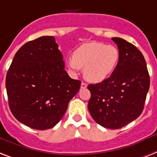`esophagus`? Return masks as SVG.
Returning <instances> with one entry per match:
<instances>
[{
    "label": "esophagus",
    "mask_w": 157,
    "mask_h": 157,
    "mask_svg": "<svg viewBox=\"0 0 157 157\" xmlns=\"http://www.w3.org/2000/svg\"><path fill=\"white\" fill-rule=\"evenodd\" d=\"M87 87V83H85V82H83L81 83V88H86Z\"/></svg>",
    "instance_id": "1"
}]
</instances>
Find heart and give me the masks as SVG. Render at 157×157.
Returning a JSON list of instances; mask_svg holds the SVG:
<instances>
[{
    "label": "heart",
    "mask_w": 157,
    "mask_h": 157,
    "mask_svg": "<svg viewBox=\"0 0 157 157\" xmlns=\"http://www.w3.org/2000/svg\"><path fill=\"white\" fill-rule=\"evenodd\" d=\"M120 52L113 45L101 42H89L82 45L67 60L68 67L73 72L83 69V76L92 82H99L108 78L117 66Z\"/></svg>",
    "instance_id": "b5f03b06"
}]
</instances>
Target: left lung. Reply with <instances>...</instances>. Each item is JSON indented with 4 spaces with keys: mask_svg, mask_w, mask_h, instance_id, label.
<instances>
[{
    "mask_svg": "<svg viewBox=\"0 0 157 157\" xmlns=\"http://www.w3.org/2000/svg\"><path fill=\"white\" fill-rule=\"evenodd\" d=\"M120 59L110 78L89 84L88 110L93 120L107 128L117 129L142 114L150 87V77L142 52L127 41L112 37Z\"/></svg>",
    "mask_w": 157,
    "mask_h": 157,
    "instance_id": "obj_1",
    "label": "left lung"
}]
</instances>
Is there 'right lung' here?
I'll return each mask as SVG.
<instances>
[{"instance_id": "1", "label": "right lung", "mask_w": 157, "mask_h": 157, "mask_svg": "<svg viewBox=\"0 0 157 157\" xmlns=\"http://www.w3.org/2000/svg\"><path fill=\"white\" fill-rule=\"evenodd\" d=\"M81 81L65 70L54 37L43 36L23 45L14 55L6 87L13 115L30 128H53L78 92Z\"/></svg>"}]
</instances>
